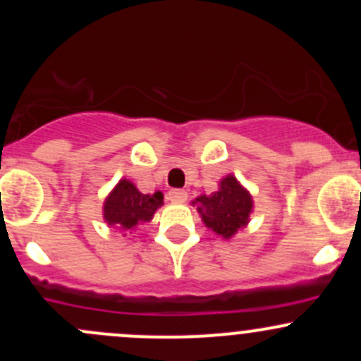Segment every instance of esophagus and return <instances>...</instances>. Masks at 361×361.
I'll use <instances>...</instances> for the list:
<instances>
[{
    "label": "esophagus",
    "mask_w": 361,
    "mask_h": 361,
    "mask_svg": "<svg viewBox=\"0 0 361 361\" xmlns=\"http://www.w3.org/2000/svg\"><path fill=\"white\" fill-rule=\"evenodd\" d=\"M187 197H188L187 192L180 190V188H173V190L167 192V199H169V201L174 202V204L185 202V201H187Z\"/></svg>",
    "instance_id": "34e87169"
}]
</instances>
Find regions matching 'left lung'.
<instances>
[{"label":"left lung","instance_id":"8db88e82","mask_svg":"<svg viewBox=\"0 0 361 361\" xmlns=\"http://www.w3.org/2000/svg\"><path fill=\"white\" fill-rule=\"evenodd\" d=\"M192 204L197 206L206 227L224 239H231L239 228L246 227L253 211L250 192L232 174L220 181L218 192L199 195Z\"/></svg>","mask_w":361,"mask_h":361}]
</instances>
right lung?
<instances>
[{"label": "right lung", "mask_w": 361, "mask_h": 361, "mask_svg": "<svg viewBox=\"0 0 361 361\" xmlns=\"http://www.w3.org/2000/svg\"><path fill=\"white\" fill-rule=\"evenodd\" d=\"M162 204V192L141 194L129 180H120L104 201L103 216L111 227L130 231L140 224L150 221Z\"/></svg>", "instance_id": "obj_1"}]
</instances>
